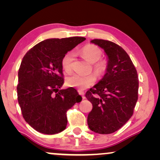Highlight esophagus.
<instances>
[{"label":"esophagus","mask_w":160,"mask_h":160,"mask_svg":"<svg viewBox=\"0 0 160 160\" xmlns=\"http://www.w3.org/2000/svg\"><path fill=\"white\" fill-rule=\"evenodd\" d=\"M78 94H79L80 95L82 96L83 99H84L85 97H84V92L82 91V90H78Z\"/></svg>","instance_id":"esophagus-1"}]
</instances>
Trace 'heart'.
Masks as SVG:
<instances>
[{
    "mask_svg": "<svg viewBox=\"0 0 160 160\" xmlns=\"http://www.w3.org/2000/svg\"><path fill=\"white\" fill-rule=\"evenodd\" d=\"M81 54L89 62L93 63L94 71L98 76L102 75L107 68V62L105 60H100L102 56V52L97 46L88 44L81 50ZM74 60V53L73 52H68L62 59V67L67 73H69L73 68ZM96 81V76L94 74L81 75L73 73L66 78V84L69 87H77L79 89H85L92 85Z\"/></svg>",
    "mask_w": 160,
    "mask_h": 160,
    "instance_id": "obj_1",
    "label": "heart"
}]
</instances>
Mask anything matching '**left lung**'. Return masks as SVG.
<instances>
[{
    "instance_id": "1",
    "label": "left lung",
    "mask_w": 160,
    "mask_h": 160,
    "mask_svg": "<svg viewBox=\"0 0 160 160\" xmlns=\"http://www.w3.org/2000/svg\"><path fill=\"white\" fill-rule=\"evenodd\" d=\"M108 57L106 73L87 92L92 104L88 114L89 129L99 134H111L119 130L133 114L138 94V76L128 53L117 43L94 39Z\"/></svg>"
}]
</instances>
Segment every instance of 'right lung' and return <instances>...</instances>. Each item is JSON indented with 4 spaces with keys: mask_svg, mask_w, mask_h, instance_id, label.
I'll return each mask as SVG.
<instances>
[{
    "mask_svg": "<svg viewBox=\"0 0 160 160\" xmlns=\"http://www.w3.org/2000/svg\"><path fill=\"white\" fill-rule=\"evenodd\" d=\"M84 37L49 38L30 49L18 72L17 98L22 114L36 131L47 135L66 128V112L82 98L73 87L60 89L64 83L62 59L85 40Z\"/></svg>",
    "mask_w": 160,
    "mask_h": 160,
    "instance_id": "right-lung-1",
    "label": "right lung"
}]
</instances>
